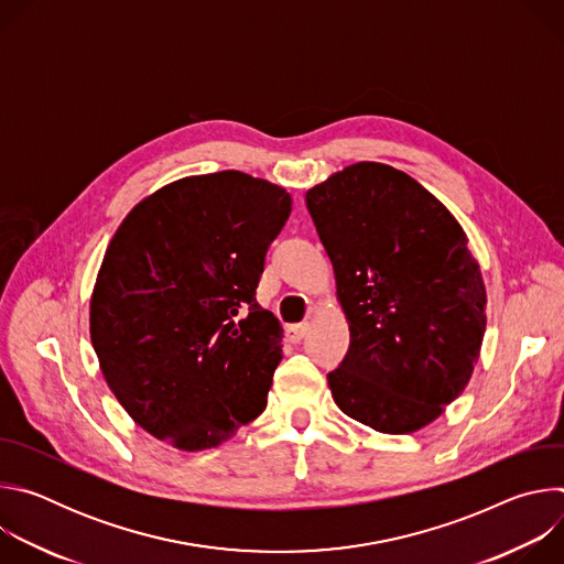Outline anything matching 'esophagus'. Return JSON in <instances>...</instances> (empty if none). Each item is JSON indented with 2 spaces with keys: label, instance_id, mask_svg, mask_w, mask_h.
<instances>
[{
  "label": "esophagus",
  "instance_id": "esophagus-1",
  "mask_svg": "<svg viewBox=\"0 0 564 564\" xmlns=\"http://www.w3.org/2000/svg\"><path fill=\"white\" fill-rule=\"evenodd\" d=\"M307 333H310V324H307V321H303V324H296V326H288V328H285V339H288L290 344H299Z\"/></svg>",
  "mask_w": 564,
  "mask_h": 564
}]
</instances>
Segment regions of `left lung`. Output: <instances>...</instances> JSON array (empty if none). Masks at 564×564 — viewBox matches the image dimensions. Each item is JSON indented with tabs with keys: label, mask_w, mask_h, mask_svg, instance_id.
<instances>
[{
	"label": "left lung",
	"mask_w": 564,
	"mask_h": 564,
	"mask_svg": "<svg viewBox=\"0 0 564 564\" xmlns=\"http://www.w3.org/2000/svg\"><path fill=\"white\" fill-rule=\"evenodd\" d=\"M346 314L335 404L379 433L435 422L466 388L487 330V288L448 207L409 174L355 163L305 192Z\"/></svg>",
	"instance_id": "obj_1"
}]
</instances>
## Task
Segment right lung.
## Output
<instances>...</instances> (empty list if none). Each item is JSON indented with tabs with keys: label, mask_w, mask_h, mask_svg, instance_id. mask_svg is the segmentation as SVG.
<instances>
[{
	"label": "right lung",
	"mask_w": 564,
	"mask_h": 564,
	"mask_svg": "<svg viewBox=\"0 0 564 564\" xmlns=\"http://www.w3.org/2000/svg\"><path fill=\"white\" fill-rule=\"evenodd\" d=\"M290 209L281 185L243 172L187 176L142 198L109 240L91 344L155 440L216 448L265 411L283 328L254 290Z\"/></svg>",
	"instance_id": "obj_1"
}]
</instances>
